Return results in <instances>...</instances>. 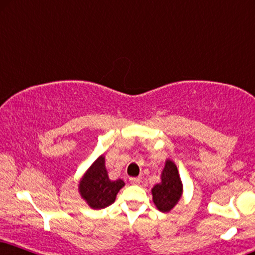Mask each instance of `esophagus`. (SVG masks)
<instances>
[{
    "label": "esophagus",
    "instance_id": "obj_1",
    "mask_svg": "<svg viewBox=\"0 0 255 255\" xmlns=\"http://www.w3.org/2000/svg\"><path fill=\"white\" fill-rule=\"evenodd\" d=\"M130 183L133 185H137L140 183V178H130Z\"/></svg>",
    "mask_w": 255,
    "mask_h": 255
}]
</instances>
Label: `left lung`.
I'll use <instances>...</instances> for the list:
<instances>
[{
	"instance_id": "obj_1",
	"label": "left lung",
	"mask_w": 255,
	"mask_h": 255,
	"mask_svg": "<svg viewBox=\"0 0 255 255\" xmlns=\"http://www.w3.org/2000/svg\"><path fill=\"white\" fill-rule=\"evenodd\" d=\"M183 192L179 173L173 161L167 160L161 173V183L152 188L153 203L161 212H168L180 199Z\"/></svg>"
}]
</instances>
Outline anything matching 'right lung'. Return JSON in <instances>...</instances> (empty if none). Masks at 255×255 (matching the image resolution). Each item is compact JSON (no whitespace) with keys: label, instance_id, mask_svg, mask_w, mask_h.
Masks as SVG:
<instances>
[{"label":"right lung","instance_id":"1","mask_svg":"<svg viewBox=\"0 0 255 255\" xmlns=\"http://www.w3.org/2000/svg\"><path fill=\"white\" fill-rule=\"evenodd\" d=\"M124 186L122 179L112 181L109 179L107 168H105L104 157H99L79 184V192L82 198L87 200L90 207L95 210L105 208L114 203L118 191Z\"/></svg>","mask_w":255,"mask_h":255}]
</instances>
